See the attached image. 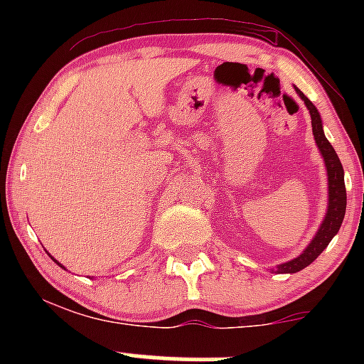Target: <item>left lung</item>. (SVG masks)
<instances>
[{
	"mask_svg": "<svg viewBox=\"0 0 364 364\" xmlns=\"http://www.w3.org/2000/svg\"><path fill=\"white\" fill-rule=\"evenodd\" d=\"M296 94L301 97V101L306 104L308 111L311 116V129L313 136H315V144L318 147L321 157H323L325 169H327V181H328V200H327V212H325L323 220H321L318 231L311 237L306 248L296 258L289 262L279 263L275 269H270V272L275 274H296L299 270L306 269L315 258L327 248L332 237L339 232L342 220L346 215V203H348V196H346V185H344V169L339 161V156L336 154L330 141L327 140L323 133V123H321V116L318 109L315 107L310 99L303 94L298 87H294Z\"/></svg>",
	"mask_w": 364,
	"mask_h": 364,
	"instance_id": "8db88e82",
	"label": "left lung"
}]
</instances>
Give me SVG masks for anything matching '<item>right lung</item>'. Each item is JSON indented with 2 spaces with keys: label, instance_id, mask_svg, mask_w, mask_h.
Wrapping results in <instances>:
<instances>
[{
  "label": "right lung",
  "instance_id": "1",
  "mask_svg": "<svg viewBox=\"0 0 364 364\" xmlns=\"http://www.w3.org/2000/svg\"><path fill=\"white\" fill-rule=\"evenodd\" d=\"M51 258H53V257H51ZM53 260H54V258H53ZM54 262H56V263H58V265H60V267H61V269H65V267H63V265H61V263H60V262H58V260H54Z\"/></svg>",
  "mask_w": 364,
  "mask_h": 364
}]
</instances>
